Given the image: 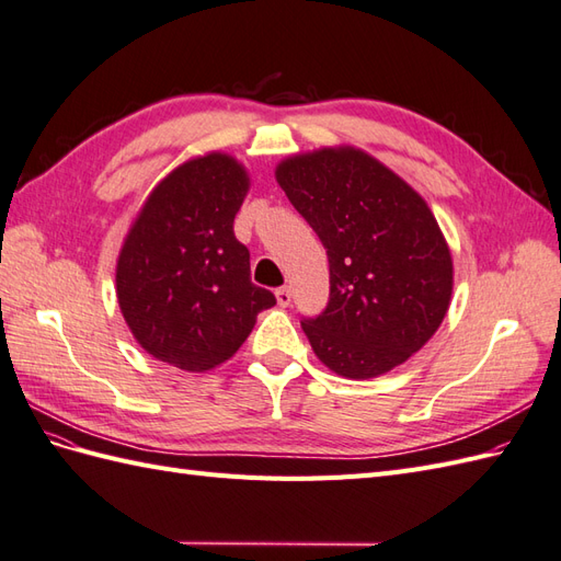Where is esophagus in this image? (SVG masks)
<instances>
[{
	"label": "esophagus",
	"mask_w": 561,
	"mask_h": 561,
	"mask_svg": "<svg viewBox=\"0 0 561 561\" xmlns=\"http://www.w3.org/2000/svg\"><path fill=\"white\" fill-rule=\"evenodd\" d=\"M275 296H277V304L282 308H286V306L291 304V289H289V286H279V289L275 291Z\"/></svg>",
	"instance_id": "obj_1"
}]
</instances>
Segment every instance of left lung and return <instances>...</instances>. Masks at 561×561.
Returning a JSON list of instances; mask_svg holds the SVG:
<instances>
[{
  "mask_svg": "<svg viewBox=\"0 0 561 561\" xmlns=\"http://www.w3.org/2000/svg\"><path fill=\"white\" fill-rule=\"evenodd\" d=\"M277 182L329 257L327 308L300 327L314 355L348 379L403 365L450 306L453 261L424 198L355 149L294 156Z\"/></svg>",
  "mask_w": 561,
  "mask_h": 561,
  "instance_id": "obj_1",
  "label": "left lung"
}]
</instances>
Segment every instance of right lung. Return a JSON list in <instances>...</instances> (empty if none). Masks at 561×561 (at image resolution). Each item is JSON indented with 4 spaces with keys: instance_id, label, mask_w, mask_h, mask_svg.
<instances>
[{
    "instance_id": "1",
    "label": "right lung",
    "mask_w": 561,
    "mask_h": 561,
    "mask_svg": "<svg viewBox=\"0 0 561 561\" xmlns=\"http://www.w3.org/2000/svg\"><path fill=\"white\" fill-rule=\"evenodd\" d=\"M249 178L234 158L180 165L144 204L118 257V304L141 348L186 371L232 357L277 298L234 237Z\"/></svg>"
}]
</instances>
